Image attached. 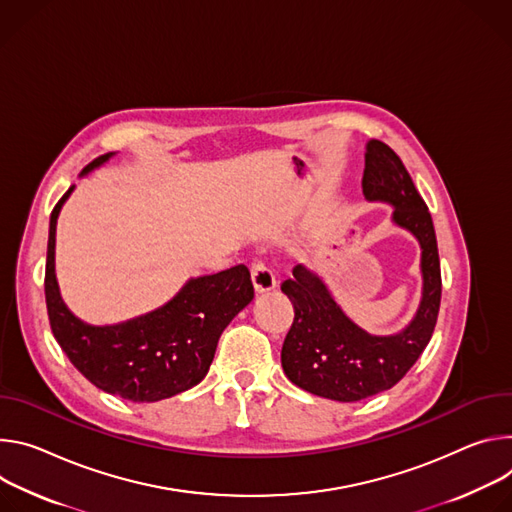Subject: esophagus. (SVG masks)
<instances>
[{"label":"esophagus","mask_w":512,"mask_h":512,"mask_svg":"<svg viewBox=\"0 0 512 512\" xmlns=\"http://www.w3.org/2000/svg\"><path fill=\"white\" fill-rule=\"evenodd\" d=\"M250 274H252V282L256 293H268L276 287V276L272 274V270L264 264V262H252L250 266Z\"/></svg>","instance_id":"obj_1"}]
</instances>
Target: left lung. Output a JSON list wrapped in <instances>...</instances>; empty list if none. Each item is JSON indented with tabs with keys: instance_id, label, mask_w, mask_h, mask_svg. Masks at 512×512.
<instances>
[{
	"instance_id": "1",
	"label": "left lung",
	"mask_w": 512,
	"mask_h": 512,
	"mask_svg": "<svg viewBox=\"0 0 512 512\" xmlns=\"http://www.w3.org/2000/svg\"><path fill=\"white\" fill-rule=\"evenodd\" d=\"M362 191L394 207L392 221L421 246L423 297L413 321L394 335H370L331 297L325 282L297 264L280 289L295 309L280 362L299 388L339 403H356L392 388L419 360L433 335L441 303V270L431 213L403 160L380 140L366 146Z\"/></svg>"
}]
</instances>
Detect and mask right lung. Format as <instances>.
<instances>
[{
	"label": "right lung",
	"instance_id": "add662e5",
	"mask_svg": "<svg viewBox=\"0 0 512 512\" xmlns=\"http://www.w3.org/2000/svg\"><path fill=\"white\" fill-rule=\"evenodd\" d=\"M113 156L107 152L81 175ZM73 187L50 213L44 295L50 329L71 364L97 388L132 403H154L199 384L215 356L221 331L254 299L244 264L191 278L166 305L116 325H89L61 299L54 276L56 217Z\"/></svg>",
	"mask_w": 512,
	"mask_h": 512
}]
</instances>
